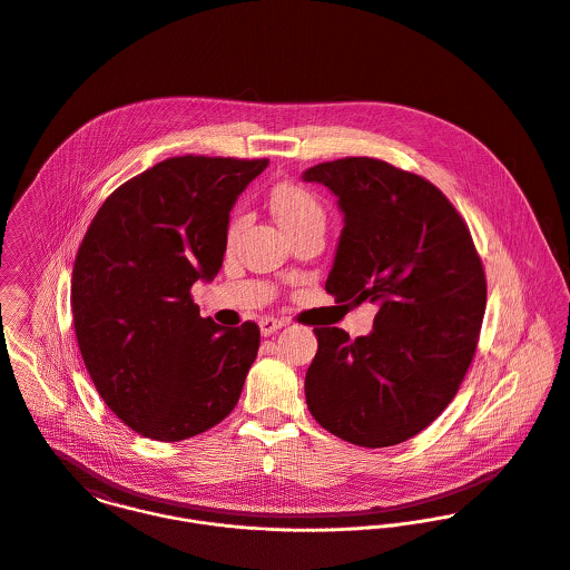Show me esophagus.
<instances>
[{
    "mask_svg": "<svg viewBox=\"0 0 570 570\" xmlns=\"http://www.w3.org/2000/svg\"><path fill=\"white\" fill-rule=\"evenodd\" d=\"M284 325H286L284 318H275V316H262V318H259V332H262V336H271V334H275L277 330H282Z\"/></svg>",
    "mask_w": 570,
    "mask_h": 570,
    "instance_id": "obj_1",
    "label": "esophagus"
}]
</instances>
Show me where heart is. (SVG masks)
Returning a JSON list of instances; mask_svg holds the SVG:
<instances>
[{
    "label": "heart",
    "mask_w": 570,
    "mask_h": 570,
    "mask_svg": "<svg viewBox=\"0 0 570 570\" xmlns=\"http://www.w3.org/2000/svg\"><path fill=\"white\" fill-rule=\"evenodd\" d=\"M271 207L288 236L325 223V209L321 200L316 198L315 191L304 186H295V184L277 186L271 191ZM243 227H245V216H236L229 225V240H234Z\"/></svg>",
    "instance_id": "b5f03b06"
}]
</instances>
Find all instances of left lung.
Listing matches in <instances>:
<instances>
[{"label": "left lung", "mask_w": 570, "mask_h": 570, "mask_svg": "<svg viewBox=\"0 0 570 570\" xmlns=\"http://www.w3.org/2000/svg\"><path fill=\"white\" fill-rule=\"evenodd\" d=\"M304 181L332 191L345 220L325 291L379 304L367 336L315 327L308 409L345 442H406L442 415L474 358L488 299L481 257L459 212L420 175L345 157Z\"/></svg>", "instance_id": "1"}]
</instances>
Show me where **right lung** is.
I'll list each match as a JSON object with an SVG mask.
<instances>
[{"instance_id":"add662e5","label":"right lung","mask_w":570,"mask_h":570,"mask_svg":"<svg viewBox=\"0 0 570 570\" xmlns=\"http://www.w3.org/2000/svg\"><path fill=\"white\" fill-rule=\"evenodd\" d=\"M268 159L170 157L114 191L71 271L85 367L135 433L181 442L223 422L243 393L259 327L198 315L196 279H214L229 212Z\"/></svg>"}]
</instances>
